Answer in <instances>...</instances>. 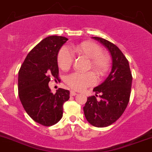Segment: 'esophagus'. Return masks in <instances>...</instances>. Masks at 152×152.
I'll use <instances>...</instances> for the list:
<instances>
[{
    "instance_id": "obj_1",
    "label": "esophagus",
    "mask_w": 152,
    "mask_h": 152,
    "mask_svg": "<svg viewBox=\"0 0 152 152\" xmlns=\"http://www.w3.org/2000/svg\"><path fill=\"white\" fill-rule=\"evenodd\" d=\"M70 96H76V95H77V93L74 92V91H70Z\"/></svg>"
}]
</instances>
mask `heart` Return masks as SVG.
<instances>
[{
    "instance_id": "1",
    "label": "heart",
    "mask_w": 152,
    "mask_h": 152,
    "mask_svg": "<svg viewBox=\"0 0 152 152\" xmlns=\"http://www.w3.org/2000/svg\"><path fill=\"white\" fill-rule=\"evenodd\" d=\"M73 52L90 58L88 67L92 68L99 76H104L109 71L110 58L102 52L101 47L93 42H83L71 48ZM58 65L61 70H67L72 66L73 55L66 47L61 48L57 56ZM67 85L75 91H82L96 83V76L93 72L70 73L66 77Z\"/></svg>"
}]
</instances>
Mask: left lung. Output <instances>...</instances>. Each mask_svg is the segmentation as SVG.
I'll use <instances>...</instances> for the list:
<instances>
[{
	"mask_svg": "<svg viewBox=\"0 0 152 152\" xmlns=\"http://www.w3.org/2000/svg\"><path fill=\"white\" fill-rule=\"evenodd\" d=\"M93 39L101 42L110 51L113 66L108 77L94 89L96 96L97 93L101 94L100 100H97L95 96L88 97L83 110L90 124L98 128L107 127L115 123L127 107L132 75L129 61L114 44L102 38L93 37Z\"/></svg>",
	"mask_w": 152,
	"mask_h": 152,
	"instance_id": "1",
	"label": "left lung"
}]
</instances>
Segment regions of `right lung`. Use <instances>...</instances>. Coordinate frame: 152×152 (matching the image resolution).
I'll list each match as a JSON object with an SVG mask.
<instances>
[{
  "instance_id": "1",
  "label": "right lung",
  "mask_w": 152,
  "mask_h": 152,
  "mask_svg": "<svg viewBox=\"0 0 152 152\" xmlns=\"http://www.w3.org/2000/svg\"><path fill=\"white\" fill-rule=\"evenodd\" d=\"M68 39L52 35L39 42L26 56L18 72V96L28 115L44 126L56 124L63 115V104L70 99L67 90L51 93L50 78L59 79L57 55Z\"/></svg>"
}]
</instances>
